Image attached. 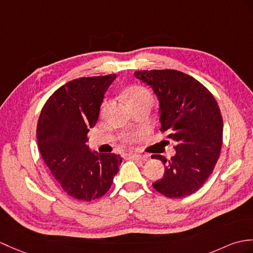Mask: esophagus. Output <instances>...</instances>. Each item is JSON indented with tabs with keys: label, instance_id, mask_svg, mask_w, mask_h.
Masks as SVG:
<instances>
[{
	"label": "esophagus",
	"instance_id": "obj_1",
	"mask_svg": "<svg viewBox=\"0 0 253 253\" xmlns=\"http://www.w3.org/2000/svg\"><path fill=\"white\" fill-rule=\"evenodd\" d=\"M128 158H130V160H136V161H138V160H144V156H142V155H139V154H129L128 155Z\"/></svg>",
	"mask_w": 253,
	"mask_h": 253
}]
</instances>
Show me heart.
<instances>
[{
  "mask_svg": "<svg viewBox=\"0 0 253 253\" xmlns=\"http://www.w3.org/2000/svg\"><path fill=\"white\" fill-rule=\"evenodd\" d=\"M127 97H128L129 102H130V104L132 105V108L139 104L153 101V96H152V93L148 88H145L143 86H138V85L129 88L127 90ZM107 105H108L107 102H104L102 110H105ZM133 139H134L133 133H126L123 136V141H124V142H131Z\"/></svg>",
  "mask_w": 253,
  "mask_h": 253,
  "instance_id": "1",
  "label": "heart"
}]
</instances>
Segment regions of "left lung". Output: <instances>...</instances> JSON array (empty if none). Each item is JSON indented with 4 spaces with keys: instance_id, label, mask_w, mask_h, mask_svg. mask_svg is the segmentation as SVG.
Returning <instances> with one entry per match:
<instances>
[{
    "instance_id": "1",
    "label": "left lung",
    "mask_w": 253,
    "mask_h": 253,
    "mask_svg": "<svg viewBox=\"0 0 253 253\" xmlns=\"http://www.w3.org/2000/svg\"><path fill=\"white\" fill-rule=\"evenodd\" d=\"M134 76L152 87L160 101L161 131L175 142L164 177L153 187L164 196L182 198L201 189L219 160L223 139L220 108L206 87L177 70L136 71Z\"/></svg>"
}]
</instances>
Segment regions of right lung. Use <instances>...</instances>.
<instances>
[{
  "mask_svg": "<svg viewBox=\"0 0 253 253\" xmlns=\"http://www.w3.org/2000/svg\"><path fill=\"white\" fill-rule=\"evenodd\" d=\"M115 78L109 74L68 82L48 98L39 117L41 155L62 190L80 201L102 197L121 166L120 155L98 154L86 144L104 93Z\"/></svg>",
  "mask_w": 253,
  "mask_h": 253,
  "instance_id": "right-lung-1",
  "label": "right lung"
}]
</instances>
